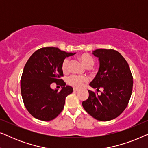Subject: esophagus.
<instances>
[{
    "label": "esophagus",
    "instance_id": "esophagus-1",
    "mask_svg": "<svg viewBox=\"0 0 148 148\" xmlns=\"http://www.w3.org/2000/svg\"><path fill=\"white\" fill-rule=\"evenodd\" d=\"M73 91L74 92H77V91H79V89L78 88H73Z\"/></svg>",
    "mask_w": 148,
    "mask_h": 148
}]
</instances>
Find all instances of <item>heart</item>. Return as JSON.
<instances>
[{
  "label": "heart",
  "mask_w": 148,
  "mask_h": 148,
  "mask_svg": "<svg viewBox=\"0 0 148 148\" xmlns=\"http://www.w3.org/2000/svg\"><path fill=\"white\" fill-rule=\"evenodd\" d=\"M79 58L82 63L86 66L87 68H90L94 64V60L90 54H82L79 56ZM69 60L68 58H64L62 60L61 64V69L63 73H66L68 71L69 69ZM88 79L86 76H79V75H71L68 79V84L70 86H73L75 88H80L83 87L85 83L88 82Z\"/></svg>",
  "instance_id": "obj_1"
}]
</instances>
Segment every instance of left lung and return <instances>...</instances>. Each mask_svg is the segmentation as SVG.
Here are the masks:
<instances>
[{
    "mask_svg": "<svg viewBox=\"0 0 148 148\" xmlns=\"http://www.w3.org/2000/svg\"><path fill=\"white\" fill-rule=\"evenodd\" d=\"M98 57L100 67L90 84L101 94L88 90L89 98L82 102L89 114L97 120L108 121L119 116L128 105L133 90V76L126 60L116 50L97 49L92 52Z\"/></svg>",
    "mask_w": 148,
    "mask_h": 148,
    "instance_id": "8db88e82",
    "label": "left lung"
}]
</instances>
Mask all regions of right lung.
<instances>
[{
    "label": "right lung",
    "mask_w": 148,
    "mask_h": 148,
    "mask_svg": "<svg viewBox=\"0 0 148 148\" xmlns=\"http://www.w3.org/2000/svg\"><path fill=\"white\" fill-rule=\"evenodd\" d=\"M75 54L58 48H42L26 62L21 78V96L26 109L36 119L53 120L63 110L66 97L73 90L60 79L63 76L61 64ZM53 82L62 87L60 92L50 88Z\"/></svg>",
    "instance_id": "right-lung-1"
}]
</instances>
